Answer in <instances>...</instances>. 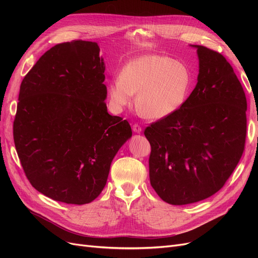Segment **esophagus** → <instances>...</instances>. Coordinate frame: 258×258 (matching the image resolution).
Returning a JSON list of instances; mask_svg holds the SVG:
<instances>
[{"instance_id": "1", "label": "esophagus", "mask_w": 258, "mask_h": 258, "mask_svg": "<svg viewBox=\"0 0 258 258\" xmlns=\"http://www.w3.org/2000/svg\"><path fill=\"white\" fill-rule=\"evenodd\" d=\"M133 131L135 133H141L142 128H141V126L138 123H135V124H133Z\"/></svg>"}]
</instances>
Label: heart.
<instances>
[{
	"mask_svg": "<svg viewBox=\"0 0 258 258\" xmlns=\"http://www.w3.org/2000/svg\"><path fill=\"white\" fill-rule=\"evenodd\" d=\"M192 86L188 67L163 55H145L128 62L108 87L113 104L122 108L137 93L136 106L151 119L165 118L186 102Z\"/></svg>",
	"mask_w": 258,
	"mask_h": 258,
	"instance_id": "b5f03b06",
	"label": "heart"
}]
</instances>
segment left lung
<instances>
[{
  "instance_id": "1",
  "label": "left lung",
  "mask_w": 258,
  "mask_h": 258,
  "mask_svg": "<svg viewBox=\"0 0 258 258\" xmlns=\"http://www.w3.org/2000/svg\"><path fill=\"white\" fill-rule=\"evenodd\" d=\"M198 49V84L173 114L144 130L151 144L150 180L171 205L205 200L225 185L245 150L247 99L224 55Z\"/></svg>"
}]
</instances>
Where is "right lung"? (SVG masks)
Instances as JSON below:
<instances>
[{
    "label": "right lung",
    "mask_w": 258,
    "mask_h": 258,
    "mask_svg": "<svg viewBox=\"0 0 258 258\" xmlns=\"http://www.w3.org/2000/svg\"><path fill=\"white\" fill-rule=\"evenodd\" d=\"M99 51L81 39L57 44L20 88L13 140L22 167L37 191L66 204L100 195L112 160L132 137L128 122L107 113Z\"/></svg>",
    "instance_id": "1"
}]
</instances>
